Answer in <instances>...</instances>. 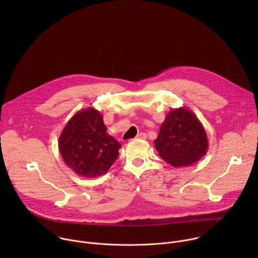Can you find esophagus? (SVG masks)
I'll use <instances>...</instances> for the list:
<instances>
[{"mask_svg": "<svg viewBox=\"0 0 258 258\" xmlns=\"http://www.w3.org/2000/svg\"><path fill=\"white\" fill-rule=\"evenodd\" d=\"M137 139L139 140H146L147 139V135L145 133H140L137 135Z\"/></svg>", "mask_w": 258, "mask_h": 258, "instance_id": "obj_1", "label": "esophagus"}]
</instances>
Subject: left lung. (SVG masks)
<instances>
[{
  "label": "left lung",
  "instance_id": "obj_1",
  "mask_svg": "<svg viewBox=\"0 0 258 258\" xmlns=\"http://www.w3.org/2000/svg\"><path fill=\"white\" fill-rule=\"evenodd\" d=\"M159 156L174 167H185L199 161L208 150L204 126L186 107L171 109L154 141Z\"/></svg>",
  "mask_w": 258,
  "mask_h": 258
}]
</instances>
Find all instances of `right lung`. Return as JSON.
I'll use <instances>...</instances> for the list:
<instances>
[{"instance_id":"add662e5","label":"right lung","mask_w":258,"mask_h":258,"mask_svg":"<svg viewBox=\"0 0 258 258\" xmlns=\"http://www.w3.org/2000/svg\"><path fill=\"white\" fill-rule=\"evenodd\" d=\"M106 130L101 112L93 107L80 110L63 128L59 152L65 164L80 176L105 174L116 160L121 145Z\"/></svg>"}]
</instances>
